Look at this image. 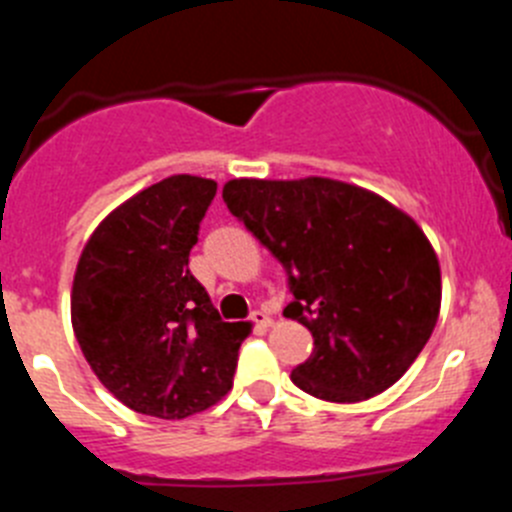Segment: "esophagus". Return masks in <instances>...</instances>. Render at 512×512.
<instances>
[{
  "label": "esophagus",
  "instance_id": "esophagus-1",
  "mask_svg": "<svg viewBox=\"0 0 512 512\" xmlns=\"http://www.w3.org/2000/svg\"><path fill=\"white\" fill-rule=\"evenodd\" d=\"M251 323L256 325V328H269V325H271V318H269V315H266V312L253 310V312H251Z\"/></svg>",
  "mask_w": 512,
  "mask_h": 512
}]
</instances>
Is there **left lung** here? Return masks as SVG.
I'll return each instance as SVG.
<instances>
[{"label": "left lung", "mask_w": 512, "mask_h": 512, "mask_svg": "<svg viewBox=\"0 0 512 512\" xmlns=\"http://www.w3.org/2000/svg\"><path fill=\"white\" fill-rule=\"evenodd\" d=\"M223 200L287 271L284 315L312 333L292 382L328 402L379 395L408 372L441 307V269L413 217L333 179H233Z\"/></svg>", "instance_id": "left-lung-1"}]
</instances>
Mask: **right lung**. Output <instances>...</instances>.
<instances>
[{
  "mask_svg": "<svg viewBox=\"0 0 512 512\" xmlns=\"http://www.w3.org/2000/svg\"><path fill=\"white\" fill-rule=\"evenodd\" d=\"M217 184L176 174L104 217L71 292L76 341L99 382L130 410L182 420L233 387L246 323H225L189 271Z\"/></svg>",
  "mask_w": 512,
  "mask_h": 512,
  "instance_id": "right-lung-1",
  "label": "right lung"
}]
</instances>
